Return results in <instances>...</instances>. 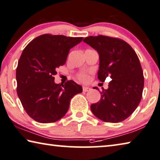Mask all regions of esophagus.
Returning a JSON list of instances; mask_svg holds the SVG:
<instances>
[{
    "label": "esophagus",
    "mask_w": 160,
    "mask_h": 160,
    "mask_svg": "<svg viewBox=\"0 0 160 160\" xmlns=\"http://www.w3.org/2000/svg\"><path fill=\"white\" fill-rule=\"evenodd\" d=\"M82 90L84 91V92H88V91L90 90V88H88V87H85V86H83V87H82Z\"/></svg>",
    "instance_id": "1"
}]
</instances>
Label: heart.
Returning a JSON list of instances; mask_svg holds the SVG:
<instances>
[{
    "mask_svg": "<svg viewBox=\"0 0 160 160\" xmlns=\"http://www.w3.org/2000/svg\"><path fill=\"white\" fill-rule=\"evenodd\" d=\"M78 79H79L80 81H82V82H86V81H88V75L87 74H85V73H80V74L78 75Z\"/></svg>",
    "mask_w": 160,
    "mask_h": 160,
    "instance_id": "1",
    "label": "heart"
}]
</instances>
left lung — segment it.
<instances>
[{
  "instance_id": "8db88e82",
  "label": "left lung",
  "mask_w": 160,
  "mask_h": 160,
  "mask_svg": "<svg viewBox=\"0 0 160 160\" xmlns=\"http://www.w3.org/2000/svg\"><path fill=\"white\" fill-rule=\"evenodd\" d=\"M83 41L99 54L98 79L105 82L108 76L112 79L108 89L100 92V101L91 105V111L106 122L125 120L138 108L142 95L144 76L138 55L128 42L117 38L89 36Z\"/></svg>"
}]
</instances>
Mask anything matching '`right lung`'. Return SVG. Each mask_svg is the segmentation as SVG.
<instances>
[{
    "instance_id": "obj_1",
    "label": "right lung",
    "mask_w": 160,
    "mask_h": 160,
    "mask_svg": "<svg viewBox=\"0 0 160 160\" xmlns=\"http://www.w3.org/2000/svg\"><path fill=\"white\" fill-rule=\"evenodd\" d=\"M83 38L44 34L22 51L16 69L17 93L25 112L40 123L55 122L65 116L70 100L82 92L74 81L55 83L56 69L65 63L70 50Z\"/></svg>"
}]
</instances>
